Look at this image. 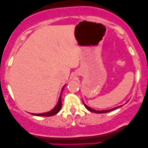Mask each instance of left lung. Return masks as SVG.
Masks as SVG:
<instances>
[{"label":"left lung","instance_id":"obj_1","mask_svg":"<svg viewBox=\"0 0 148 148\" xmlns=\"http://www.w3.org/2000/svg\"><path fill=\"white\" fill-rule=\"evenodd\" d=\"M84 104L85 107H86V108L88 110H89V111H91V112H95V113H106V112H109L112 111V110H116V109H117V108H119V107H120V106H119V107H114V108H112V109H111V110H102V111H97V110H94V109H92V108H90V107H88V106H86V104H84ZM121 106H122V105H121Z\"/></svg>","mask_w":148,"mask_h":148}]
</instances>
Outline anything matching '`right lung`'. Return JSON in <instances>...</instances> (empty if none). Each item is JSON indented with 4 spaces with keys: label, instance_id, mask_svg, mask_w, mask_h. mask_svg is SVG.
Instances as JSON below:
<instances>
[{
    "label": "right lung",
    "instance_id": "right-lung-1",
    "mask_svg": "<svg viewBox=\"0 0 148 148\" xmlns=\"http://www.w3.org/2000/svg\"><path fill=\"white\" fill-rule=\"evenodd\" d=\"M63 89H62V92H61V95L59 99V102H58L57 104H56V107L53 109L52 110H51L50 112H45V113H41V114H32L34 115H36V116H44V117H51V116H53L54 114H57L59 111H60L61 108H62V91H63Z\"/></svg>",
    "mask_w": 148,
    "mask_h": 148
}]
</instances>
